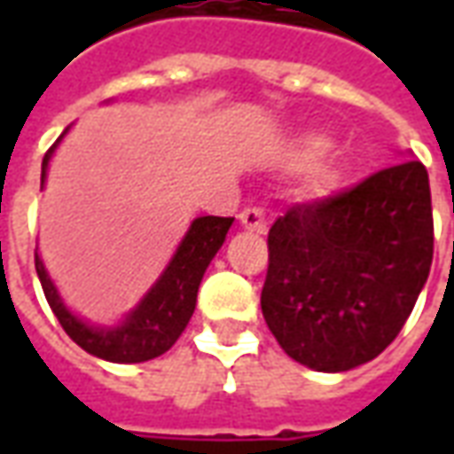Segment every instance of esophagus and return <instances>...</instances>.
Masks as SVG:
<instances>
[{
  "label": "esophagus",
  "instance_id": "1",
  "mask_svg": "<svg viewBox=\"0 0 454 454\" xmlns=\"http://www.w3.org/2000/svg\"><path fill=\"white\" fill-rule=\"evenodd\" d=\"M238 218H240V223H243V228H247V231L267 233V221L265 214H262V208H243V211L238 214Z\"/></svg>",
  "mask_w": 454,
  "mask_h": 454
}]
</instances>
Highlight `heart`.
Masks as SVG:
<instances>
[{
    "label": "heart",
    "instance_id": "b5f03b06",
    "mask_svg": "<svg viewBox=\"0 0 454 454\" xmlns=\"http://www.w3.org/2000/svg\"><path fill=\"white\" fill-rule=\"evenodd\" d=\"M333 143L331 138H325L321 133H304L296 136L294 140H289L285 145V160L296 169H309L318 165L321 160L331 153ZM342 182V165L338 162H328V165H318L311 172L309 187L314 194H331L333 189L340 187Z\"/></svg>",
    "mask_w": 454,
    "mask_h": 454
}]
</instances>
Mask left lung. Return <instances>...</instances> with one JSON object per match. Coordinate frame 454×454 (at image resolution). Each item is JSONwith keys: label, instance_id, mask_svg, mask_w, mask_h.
I'll return each instance as SVG.
<instances>
[{"label": "left lung", "instance_id": "8db88e82", "mask_svg": "<svg viewBox=\"0 0 454 454\" xmlns=\"http://www.w3.org/2000/svg\"><path fill=\"white\" fill-rule=\"evenodd\" d=\"M262 316L316 372L374 360L406 324L433 262L428 172L403 160L335 197L299 204L267 236Z\"/></svg>", "mask_w": 454, "mask_h": 454}]
</instances>
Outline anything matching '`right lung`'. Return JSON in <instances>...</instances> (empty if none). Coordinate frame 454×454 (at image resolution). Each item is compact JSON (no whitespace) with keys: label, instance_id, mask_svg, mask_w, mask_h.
Listing matches in <instances>:
<instances>
[{"label":"right lung","instance_id":"add662e5","mask_svg":"<svg viewBox=\"0 0 454 454\" xmlns=\"http://www.w3.org/2000/svg\"><path fill=\"white\" fill-rule=\"evenodd\" d=\"M67 130L70 126L45 153L43 165H41V187L48 177L51 158L55 155V150ZM231 226H233V218H194L168 267L155 279V285L150 286L138 304L114 325L92 324L70 311V306L65 304L58 286L48 275L43 260L38 255V247H35V272H38L43 294L53 309L55 318L60 321L65 333L70 335L82 350L106 362H119V364L148 362L153 357H160L162 352H168L177 342L182 331L187 328L189 318L194 314V306H197L199 285H201L204 272L211 265L214 255L223 246Z\"/></svg>","mask_w":454,"mask_h":454}]
</instances>
